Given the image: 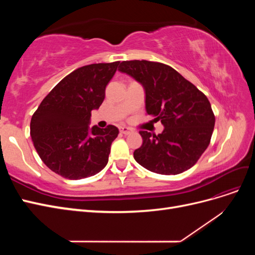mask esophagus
<instances>
[{
    "label": "esophagus",
    "instance_id": "1",
    "mask_svg": "<svg viewBox=\"0 0 255 255\" xmlns=\"http://www.w3.org/2000/svg\"><path fill=\"white\" fill-rule=\"evenodd\" d=\"M130 132H132V129L127 128V127H121V128H120V133H121V134L128 135Z\"/></svg>",
    "mask_w": 255,
    "mask_h": 255
}]
</instances>
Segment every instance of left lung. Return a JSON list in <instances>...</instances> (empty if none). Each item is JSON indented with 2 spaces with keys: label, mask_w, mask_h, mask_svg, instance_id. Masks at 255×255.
I'll return each mask as SVG.
<instances>
[{
  "label": "left lung",
  "mask_w": 255,
  "mask_h": 255,
  "mask_svg": "<svg viewBox=\"0 0 255 255\" xmlns=\"http://www.w3.org/2000/svg\"><path fill=\"white\" fill-rule=\"evenodd\" d=\"M118 70L142 85L146 114L160 121L158 135L140 130L134 158L148 170L179 174L194 166L210 144L215 116L206 96L170 66L148 60L122 61Z\"/></svg>",
  "instance_id": "1"
}]
</instances>
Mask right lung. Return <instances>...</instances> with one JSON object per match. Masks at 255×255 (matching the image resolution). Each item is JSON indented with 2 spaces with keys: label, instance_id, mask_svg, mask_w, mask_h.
<instances>
[{
  "label": "right lung",
  "instance_id": "1",
  "mask_svg": "<svg viewBox=\"0 0 255 255\" xmlns=\"http://www.w3.org/2000/svg\"><path fill=\"white\" fill-rule=\"evenodd\" d=\"M119 61L92 64L67 75L45 97L30 120V137L43 163L69 180L92 176L109 161L115 126L89 128L91 111L105 98V88Z\"/></svg>",
  "mask_w": 255,
  "mask_h": 255
}]
</instances>
